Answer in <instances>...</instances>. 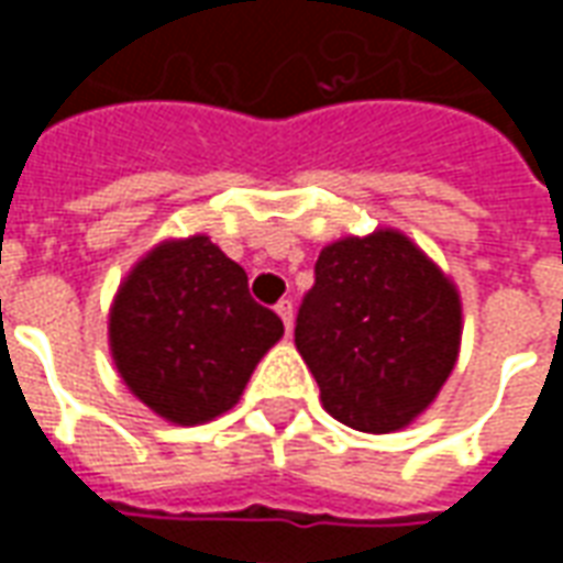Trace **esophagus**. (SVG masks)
Here are the masks:
<instances>
[{
	"mask_svg": "<svg viewBox=\"0 0 563 563\" xmlns=\"http://www.w3.org/2000/svg\"><path fill=\"white\" fill-rule=\"evenodd\" d=\"M277 317L283 319V325H286V334H289V331H292V317H295L292 301H280V305H277Z\"/></svg>",
	"mask_w": 563,
	"mask_h": 563,
	"instance_id": "esophagus-1",
	"label": "esophagus"
}]
</instances>
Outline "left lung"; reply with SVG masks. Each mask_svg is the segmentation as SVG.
Returning <instances> with one entry per match:
<instances>
[{"mask_svg": "<svg viewBox=\"0 0 563 563\" xmlns=\"http://www.w3.org/2000/svg\"><path fill=\"white\" fill-rule=\"evenodd\" d=\"M459 343V289L407 234L377 229L319 253L295 346L338 422L367 434L410 424L443 389Z\"/></svg>", "mask_w": 563, "mask_h": 563, "instance_id": "1", "label": "left lung"}]
</instances>
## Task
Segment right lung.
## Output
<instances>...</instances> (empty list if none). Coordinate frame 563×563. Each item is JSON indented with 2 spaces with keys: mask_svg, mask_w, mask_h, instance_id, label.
Masks as SVG:
<instances>
[{
  "mask_svg": "<svg viewBox=\"0 0 563 563\" xmlns=\"http://www.w3.org/2000/svg\"><path fill=\"white\" fill-rule=\"evenodd\" d=\"M111 355L129 391L174 424L232 410L258 358L283 338L253 301L246 271L205 234L165 241L117 289Z\"/></svg>",
  "mask_w": 563,
  "mask_h": 563,
  "instance_id": "right-lung-1",
  "label": "right lung"
}]
</instances>
